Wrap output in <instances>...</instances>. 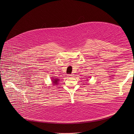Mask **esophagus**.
<instances>
[{
	"label": "esophagus",
	"instance_id": "34e87169",
	"mask_svg": "<svg viewBox=\"0 0 134 134\" xmlns=\"http://www.w3.org/2000/svg\"><path fill=\"white\" fill-rule=\"evenodd\" d=\"M73 75H74L73 74H68V77H73Z\"/></svg>",
	"mask_w": 134,
	"mask_h": 134
}]
</instances>
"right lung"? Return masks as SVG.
Instances as JSON below:
<instances>
[{
    "instance_id": "obj_1",
    "label": "right lung",
    "mask_w": 134,
    "mask_h": 134,
    "mask_svg": "<svg viewBox=\"0 0 134 134\" xmlns=\"http://www.w3.org/2000/svg\"><path fill=\"white\" fill-rule=\"evenodd\" d=\"M52 80H53L52 81H53V84H54V85H57L58 82V81H59V79H57V78H55V79H52Z\"/></svg>"
}]
</instances>
